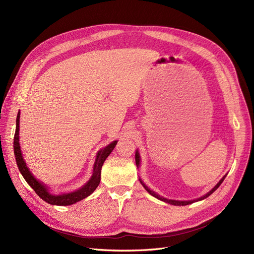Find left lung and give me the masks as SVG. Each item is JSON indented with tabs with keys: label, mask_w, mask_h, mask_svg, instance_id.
<instances>
[{
	"label": "left lung",
	"mask_w": 254,
	"mask_h": 254,
	"mask_svg": "<svg viewBox=\"0 0 254 254\" xmlns=\"http://www.w3.org/2000/svg\"><path fill=\"white\" fill-rule=\"evenodd\" d=\"M140 163H141V157H140V153H139V150L136 149V151H135V164H136V167L139 168L140 167ZM226 176L227 175H225L224 177H222V178L219 180V182L216 184V186H215L210 191H207V193L205 194V195H203V196H201V197H199V198H197V199H193V200H174V199H168V198H164L163 196H160L159 194H157L156 191H153L152 190H150L147 186H146V184L144 183V181L141 179V178H139V180H140V182L142 183V186L144 187V189L148 191V193L151 195V196H153V197H156L157 199H159V200H161V201H164V202H166V203H170V204H173V205H188V204H190V203H194V202H197V201H200V200H203V199H205L206 197H209L211 194H213L215 190H216L218 188H219V186L220 184L222 183V181H224V179L226 178Z\"/></svg>",
	"instance_id": "obj_1"
}]
</instances>
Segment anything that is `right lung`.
I'll use <instances>...</instances> for the list:
<instances>
[{
    "label": "right lung",
    "mask_w": 254,
    "mask_h": 254,
    "mask_svg": "<svg viewBox=\"0 0 254 254\" xmlns=\"http://www.w3.org/2000/svg\"><path fill=\"white\" fill-rule=\"evenodd\" d=\"M19 131H20V111L17 115V123H16V132H14L13 137V151H14V157H16L17 165L19 167V171L22 174L23 178L29 184L30 188H32L37 195L39 196L45 202H48L53 205H71L76 202H78L82 199L87 198L90 196L98 187L99 182H101V172H102V166L105 162V160L108 158V156L114 149L115 145H117L118 141L111 142L108 146H106L103 149L99 150L96 155V159L93 166V174H92L91 178L89 181L83 184V186L70 193H60V194H53L50 190V188L35 178V176L28 170V167L25 163L24 159L22 156V151L20 147V142H19Z\"/></svg>",
    "instance_id": "right-lung-1"
}]
</instances>
